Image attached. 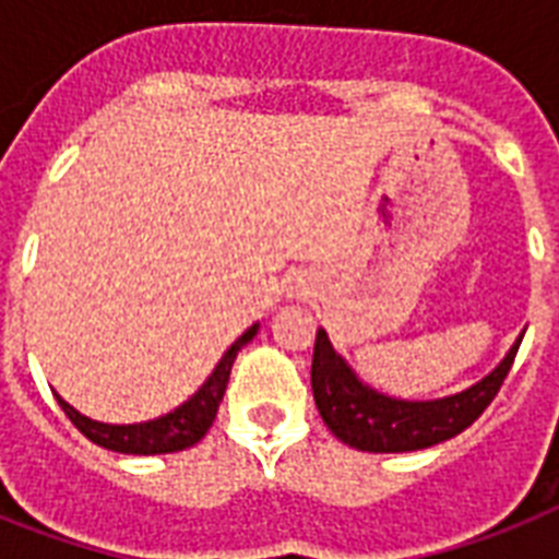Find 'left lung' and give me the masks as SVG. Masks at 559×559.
<instances>
[{
  "label": "left lung",
  "instance_id": "1",
  "mask_svg": "<svg viewBox=\"0 0 559 559\" xmlns=\"http://www.w3.org/2000/svg\"><path fill=\"white\" fill-rule=\"evenodd\" d=\"M513 345L485 380L441 400H397L373 391L354 368L333 350L328 333L319 328L313 348V397L319 415L340 441L362 452H412L450 441L476 420L499 394L520 350Z\"/></svg>",
  "mask_w": 559,
  "mask_h": 559
}]
</instances>
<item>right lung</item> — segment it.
Instances as JSON below:
<instances>
[{"mask_svg": "<svg viewBox=\"0 0 559 559\" xmlns=\"http://www.w3.org/2000/svg\"><path fill=\"white\" fill-rule=\"evenodd\" d=\"M258 328H261V324H252L243 336H237L235 345L223 354L217 368L211 371L209 380L202 382L200 391H197L191 400H186L182 406L168 412V415L156 417V420L124 426L100 424V420H92V417L81 415V412L74 406H69L63 397H57V403H60V408L66 412V417H69L92 443H98L104 450L124 452V455H162V452L188 450L193 443H200L202 438H205V432L211 429V424H214L219 400L226 394L228 373H231V366H235L237 350L243 348L246 342L254 340Z\"/></svg>", "mask_w": 559, "mask_h": 559, "instance_id": "add662e5", "label": "right lung"}]
</instances>
